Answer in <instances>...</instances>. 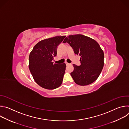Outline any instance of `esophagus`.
Wrapping results in <instances>:
<instances>
[{"label": "esophagus", "instance_id": "esophagus-1", "mask_svg": "<svg viewBox=\"0 0 129 129\" xmlns=\"http://www.w3.org/2000/svg\"><path fill=\"white\" fill-rule=\"evenodd\" d=\"M66 65H67V66H68V65H69L70 64H69V63H68L66 62Z\"/></svg>", "mask_w": 129, "mask_h": 129}]
</instances>
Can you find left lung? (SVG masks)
<instances>
[{
	"label": "left lung",
	"instance_id": "left-lung-1",
	"mask_svg": "<svg viewBox=\"0 0 129 129\" xmlns=\"http://www.w3.org/2000/svg\"><path fill=\"white\" fill-rule=\"evenodd\" d=\"M66 42L75 54L81 56V65L73 64L74 70L70 73L75 82L81 86L93 83L100 75L104 64V53L99 43L80 34L68 36L63 41Z\"/></svg>",
	"mask_w": 129,
	"mask_h": 129
}]
</instances>
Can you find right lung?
<instances>
[{
	"mask_svg": "<svg viewBox=\"0 0 129 129\" xmlns=\"http://www.w3.org/2000/svg\"><path fill=\"white\" fill-rule=\"evenodd\" d=\"M65 36L46 39L36 44L30 52L29 69L35 80L41 87L52 90L62 83L66 64L52 62L57 56V47Z\"/></svg>",
	"mask_w": 129,
	"mask_h": 129,
	"instance_id": "1",
	"label": "right lung"
}]
</instances>
